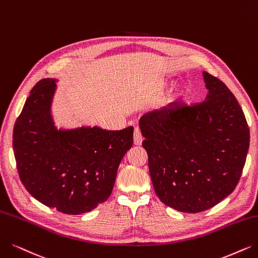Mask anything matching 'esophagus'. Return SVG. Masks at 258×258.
Listing matches in <instances>:
<instances>
[{
    "label": "esophagus",
    "instance_id": "1",
    "mask_svg": "<svg viewBox=\"0 0 258 258\" xmlns=\"http://www.w3.org/2000/svg\"><path fill=\"white\" fill-rule=\"evenodd\" d=\"M133 141H135V145H141L142 142H143V137H142V133L141 130L137 127L135 129V136H133Z\"/></svg>",
    "mask_w": 258,
    "mask_h": 258
}]
</instances>
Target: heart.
I'll return each mask as SVG.
<instances>
[{
	"label": "heart",
	"instance_id": "1",
	"mask_svg": "<svg viewBox=\"0 0 258 258\" xmlns=\"http://www.w3.org/2000/svg\"><path fill=\"white\" fill-rule=\"evenodd\" d=\"M187 96V90L185 87H177L172 89L167 96L165 97L162 106L166 109H172L174 107L179 106L180 104L185 100Z\"/></svg>",
	"mask_w": 258,
	"mask_h": 258
}]
</instances>
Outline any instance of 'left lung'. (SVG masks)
Returning a JSON list of instances; mask_svg holds the SVG:
<instances>
[{
	"label": "left lung",
	"mask_w": 258,
	"mask_h": 258,
	"mask_svg": "<svg viewBox=\"0 0 258 258\" xmlns=\"http://www.w3.org/2000/svg\"><path fill=\"white\" fill-rule=\"evenodd\" d=\"M208 94L192 106L153 111L140 119L153 188L183 213H200L233 192L250 145L243 111L221 80L203 72Z\"/></svg>",
	"instance_id": "1"
}]
</instances>
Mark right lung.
I'll return each mask as SVG.
<instances>
[{
  "label": "right lung",
  "mask_w": 258,
  "mask_h": 258,
  "mask_svg": "<svg viewBox=\"0 0 258 258\" xmlns=\"http://www.w3.org/2000/svg\"><path fill=\"white\" fill-rule=\"evenodd\" d=\"M57 79L30 91L14 128L13 146L26 190L48 208L79 215L110 197L121 159L131 148L133 127L57 129L50 107Z\"/></svg>",
  "instance_id": "right-lung-1"
}]
</instances>
